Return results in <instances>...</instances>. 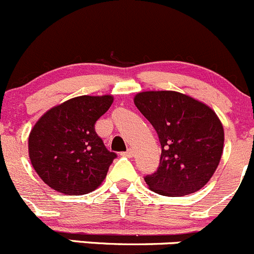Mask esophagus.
I'll use <instances>...</instances> for the list:
<instances>
[{
    "label": "esophagus",
    "mask_w": 254,
    "mask_h": 254,
    "mask_svg": "<svg viewBox=\"0 0 254 254\" xmlns=\"http://www.w3.org/2000/svg\"><path fill=\"white\" fill-rule=\"evenodd\" d=\"M133 154H134V152H133L132 148H129V149H127L126 152L121 153L122 157H127V158H132V157H133Z\"/></svg>",
    "instance_id": "obj_1"
}]
</instances>
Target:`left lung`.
Listing matches in <instances>:
<instances>
[{
  "instance_id": "obj_1",
  "label": "left lung",
  "mask_w": 254,
  "mask_h": 254,
  "mask_svg": "<svg viewBox=\"0 0 254 254\" xmlns=\"http://www.w3.org/2000/svg\"><path fill=\"white\" fill-rule=\"evenodd\" d=\"M162 145L159 168L144 178L152 191L184 196L207 184L217 169L225 133L204 102L177 91H143L133 99Z\"/></svg>"
}]
</instances>
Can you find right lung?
<instances>
[{
  "mask_svg": "<svg viewBox=\"0 0 254 254\" xmlns=\"http://www.w3.org/2000/svg\"><path fill=\"white\" fill-rule=\"evenodd\" d=\"M114 96H77L45 112L32 128L28 153L39 178L66 195L94 191L106 178L116 153L95 132Z\"/></svg>",
  "mask_w": 254,
  "mask_h": 254,
  "instance_id": "right-lung-1",
  "label": "right lung"
}]
</instances>
